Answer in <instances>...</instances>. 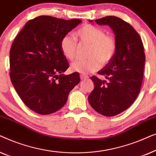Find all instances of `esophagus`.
<instances>
[{
    "instance_id": "34e87169",
    "label": "esophagus",
    "mask_w": 156,
    "mask_h": 156,
    "mask_svg": "<svg viewBox=\"0 0 156 156\" xmlns=\"http://www.w3.org/2000/svg\"><path fill=\"white\" fill-rule=\"evenodd\" d=\"M80 79L82 80H85L88 79V76L85 75V74H80Z\"/></svg>"
}]
</instances>
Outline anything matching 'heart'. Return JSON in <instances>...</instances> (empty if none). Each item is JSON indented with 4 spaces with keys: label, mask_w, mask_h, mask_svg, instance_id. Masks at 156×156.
<instances>
[{
    "label": "heart",
    "mask_w": 156,
    "mask_h": 156,
    "mask_svg": "<svg viewBox=\"0 0 156 156\" xmlns=\"http://www.w3.org/2000/svg\"><path fill=\"white\" fill-rule=\"evenodd\" d=\"M76 37L81 42L90 44L88 57L84 60L77 59L72 63L70 69L73 72L89 73L100 67V62L106 64L116 55L117 44L116 40L111 35H106L103 29L94 25L85 24L75 33ZM77 42L73 36L66 35L60 42L62 53L66 59L72 60L76 55Z\"/></svg>",
    "instance_id": "1"
}]
</instances>
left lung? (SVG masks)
<instances>
[{"mask_svg": "<svg viewBox=\"0 0 156 156\" xmlns=\"http://www.w3.org/2000/svg\"><path fill=\"white\" fill-rule=\"evenodd\" d=\"M94 21L112 29L117 50L114 58L98 72L105 79L91 77L94 89L89 96V103L100 114L114 116L126 110L140 92L146 60L144 44L133 27L118 17Z\"/></svg>", "mask_w": 156, "mask_h": 156, "instance_id": "obj_1", "label": "left lung"}]
</instances>
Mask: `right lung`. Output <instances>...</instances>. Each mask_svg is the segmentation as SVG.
<instances>
[{
  "label": "right lung",
  "instance_id": "1",
  "mask_svg": "<svg viewBox=\"0 0 156 156\" xmlns=\"http://www.w3.org/2000/svg\"><path fill=\"white\" fill-rule=\"evenodd\" d=\"M82 20L42 16L29 20L10 50V76L24 104L39 114H52L66 104L80 82L78 72L64 74L69 67L60 49L64 36Z\"/></svg>",
  "mask_w": 156,
  "mask_h": 156
}]
</instances>
